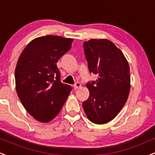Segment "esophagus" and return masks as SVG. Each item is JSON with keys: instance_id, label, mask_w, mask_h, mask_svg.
I'll list each match as a JSON object with an SVG mask.
<instances>
[{"instance_id": "obj_1", "label": "esophagus", "mask_w": 155, "mask_h": 155, "mask_svg": "<svg viewBox=\"0 0 155 155\" xmlns=\"http://www.w3.org/2000/svg\"><path fill=\"white\" fill-rule=\"evenodd\" d=\"M81 87V84L80 83H76L75 84H74V89L75 90H78V89L79 88H80Z\"/></svg>"}]
</instances>
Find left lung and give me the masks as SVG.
Masks as SVG:
<instances>
[{
  "mask_svg": "<svg viewBox=\"0 0 155 155\" xmlns=\"http://www.w3.org/2000/svg\"><path fill=\"white\" fill-rule=\"evenodd\" d=\"M84 48L89 71L97 79L87 84L90 96L83 102V108L92 122L107 123L127 102L130 89L128 62L108 39H90L84 43Z\"/></svg>",
  "mask_w": 155,
  "mask_h": 155,
  "instance_id": "obj_1",
  "label": "left lung"
}]
</instances>
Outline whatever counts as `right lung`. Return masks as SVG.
<instances>
[{
  "label": "right lung",
  "mask_w": 155,
  "mask_h": 155,
  "mask_svg": "<svg viewBox=\"0 0 155 155\" xmlns=\"http://www.w3.org/2000/svg\"><path fill=\"white\" fill-rule=\"evenodd\" d=\"M72 38L45 35L32 40L15 69L16 90L27 111L40 122L59 114L72 87L60 81L58 60L71 48Z\"/></svg>",
  "instance_id": "add662e5"
}]
</instances>
